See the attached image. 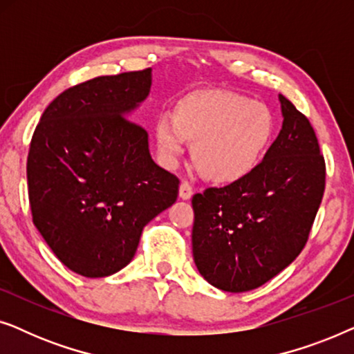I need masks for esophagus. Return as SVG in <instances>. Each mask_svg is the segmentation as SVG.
I'll return each instance as SVG.
<instances>
[{
    "instance_id": "1",
    "label": "esophagus",
    "mask_w": 354,
    "mask_h": 354,
    "mask_svg": "<svg viewBox=\"0 0 354 354\" xmlns=\"http://www.w3.org/2000/svg\"><path fill=\"white\" fill-rule=\"evenodd\" d=\"M178 195H180L182 200H188L193 195V188L188 182H182L180 188H178Z\"/></svg>"
}]
</instances>
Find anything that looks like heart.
<instances>
[{
    "label": "heart",
    "mask_w": 354,
    "mask_h": 354,
    "mask_svg": "<svg viewBox=\"0 0 354 354\" xmlns=\"http://www.w3.org/2000/svg\"><path fill=\"white\" fill-rule=\"evenodd\" d=\"M277 120L261 101L229 90L188 93L154 124L158 153L174 167L193 143L192 159L206 180L219 185L243 180L263 162L275 138Z\"/></svg>",
    "instance_id": "obj_1"
}]
</instances>
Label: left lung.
Masks as SVG:
<instances>
[{
  "label": "left lung",
  "mask_w": 354,
  "mask_h": 354,
  "mask_svg": "<svg viewBox=\"0 0 354 354\" xmlns=\"http://www.w3.org/2000/svg\"><path fill=\"white\" fill-rule=\"evenodd\" d=\"M283 125L264 161L243 180L192 200L200 274L224 292H250L297 259L326 190V161L311 122L279 95Z\"/></svg>",
  "instance_id": "left-lung-1"
}]
</instances>
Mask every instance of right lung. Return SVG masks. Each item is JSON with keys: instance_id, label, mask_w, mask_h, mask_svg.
Here are the masks:
<instances>
[{"instance_id": "right-lung-1", "label": "right lung", "mask_w": 354, "mask_h": 354, "mask_svg": "<svg viewBox=\"0 0 354 354\" xmlns=\"http://www.w3.org/2000/svg\"><path fill=\"white\" fill-rule=\"evenodd\" d=\"M151 69L103 75L51 101L32 135V221L66 268L106 277L132 261L143 227L177 200L148 133L127 115L147 98Z\"/></svg>"}]
</instances>
